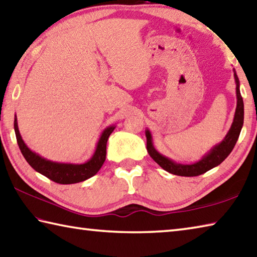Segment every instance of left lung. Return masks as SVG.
<instances>
[{
    "label": "left lung",
    "mask_w": 257,
    "mask_h": 257,
    "mask_svg": "<svg viewBox=\"0 0 257 257\" xmlns=\"http://www.w3.org/2000/svg\"><path fill=\"white\" fill-rule=\"evenodd\" d=\"M234 77L236 82L237 106L231 127L229 129V132L227 133L226 137L223 138V141L217 144L216 146H213L206 155L202 156V158L199 162L193 163V164H179V163H175L174 161L170 160L169 157L158 153L156 151V148L154 147L151 132H149L148 129L145 132L147 138V152L153 160L155 161L162 169H164L166 172H169V173H172L174 175L198 176L206 173L207 171L213 169V167L218 166L219 164H221V163L226 160L227 156L229 155L232 149H234L237 141H238L240 130L242 128V123H244V102H242V97L240 95L239 80L235 69Z\"/></svg>",
    "instance_id": "obj_1"
}]
</instances>
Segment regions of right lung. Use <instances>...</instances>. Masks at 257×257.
Masks as SVG:
<instances>
[{
  "instance_id": "obj_1",
  "label": "right lung",
  "mask_w": 257,
  "mask_h": 257,
  "mask_svg": "<svg viewBox=\"0 0 257 257\" xmlns=\"http://www.w3.org/2000/svg\"><path fill=\"white\" fill-rule=\"evenodd\" d=\"M115 125H109L99 138L96 144L95 151L93 153L92 157L85 163L82 164H72V163H58L53 162L41 157L38 154L32 152L23 142V139L19 132L17 115L15 116V132L17 136V142L19 148L22 153L23 157L29 163V165L38 173L48 177L49 180L56 182L59 184H73L78 182L85 181L95 175L101 166L103 165L106 155V143H108L109 136L114 130Z\"/></svg>"
}]
</instances>
